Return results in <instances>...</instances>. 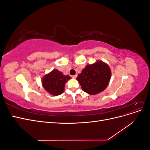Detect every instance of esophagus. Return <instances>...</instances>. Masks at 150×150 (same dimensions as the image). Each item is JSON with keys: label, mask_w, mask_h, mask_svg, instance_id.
Listing matches in <instances>:
<instances>
[{"label": "esophagus", "mask_w": 150, "mask_h": 150, "mask_svg": "<svg viewBox=\"0 0 150 150\" xmlns=\"http://www.w3.org/2000/svg\"><path fill=\"white\" fill-rule=\"evenodd\" d=\"M76 77H77V75H74V76H72V78H73V79H76Z\"/></svg>", "instance_id": "1"}]
</instances>
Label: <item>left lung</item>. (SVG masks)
Instances as JSON below:
<instances>
[{
    "label": "left lung",
    "instance_id": "obj_1",
    "mask_svg": "<svg viewBox=\"0 0 150 150\" xmlns=\"http://www.w3.org/2000/svg\"><path fill=\"white\" fill-rule=\"evenodd\" d=\"M111 71L110 66L102 61L86 65L77 77L82 90L95 95L105 89L110 83Z\"/></svg>",
    "mask_w": 150,
    "mask_h": 150
}]
</instances>
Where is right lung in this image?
Masks as SVG:
<instances>
[{
	"mask_svg": "<svg viewBox=\"0 0 150 150\" xmlns=\"http://www.w3.org/2000/svg\"><path fill=\"white\" fill-rule=\"evenodd\" d=\"M71 79L69 75H64L56 69L45 74L42 78V85L46 91L52 96H58L64 91L65 84Z\"/></svg>",
	"mask_w": 150,
	"mask_h": 150,
	"instance_id": "1",
	"label": "right lung"
}]
</instances>
